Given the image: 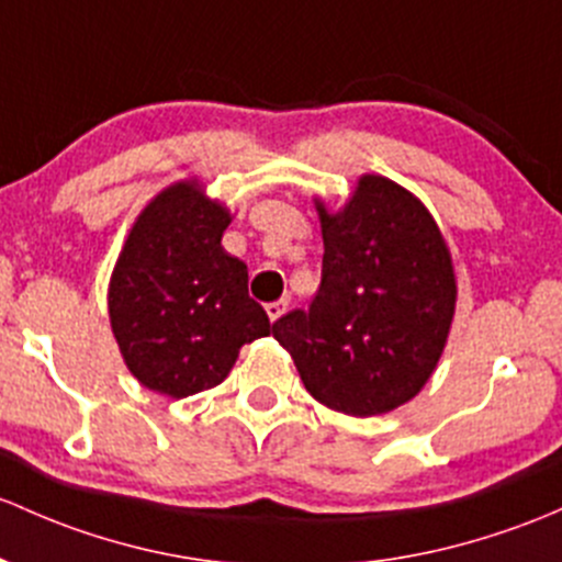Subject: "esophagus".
I'll return each instance as SVG.
<instances>
[{
	"instance_id": "1",
	"label": "esophagus",
	"mask_w": 562,
	"mask_h": 562,
	"mask_svg": "<svg viewBox=\"0 0 562 562\" xmlns=\"http://www.w3.org/2000/svg\"><path fill=\"white\" fill-rule=\"evenodd\" d=\"M285 312H288V301H285V299L271 301V304H266V315H269V321H271V323L280 321V317L285 315Z\"/></svg>"
}]
</instances>
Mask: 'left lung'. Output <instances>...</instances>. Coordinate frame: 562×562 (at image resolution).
Segmentation results:
<instances>
[{
    "instance_id": "8db88e82",
    "label": "left lung",
    "mask_w": 562,
    "mask_h": 562,
    "mask_svg": "<svg viewBox=\"0 0 562 562\" xmlns=\"http://www.w3.org/2000/svg\"><path fill=\"white\" fill-rule=\"evenodd\" d=\"M321 288L274 323L301 382L352 417L420 393L450 334L454 274L428 210L385 177L366 175L336 215L321 206Z\"/></svg>"
}]
</instances>
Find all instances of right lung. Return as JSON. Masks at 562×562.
<instances>
[{"mask_svg":"<svg viewBox=\"0 0 562 562\" xmlns=\"http://www.w3.org/2000/svg\"><path fill=\"white\" fill-rule=\"evenodd\" d=\"M228 212L196 182L153 199L110 280V323L128 371L156 393L186 398L221 385L241 345L271 334L247 293V266L221 236Z\"/></svg>","mask_w":562,"mask_h":562,"instance_id":"add662e5","label":"right lung"}]
</instances>
